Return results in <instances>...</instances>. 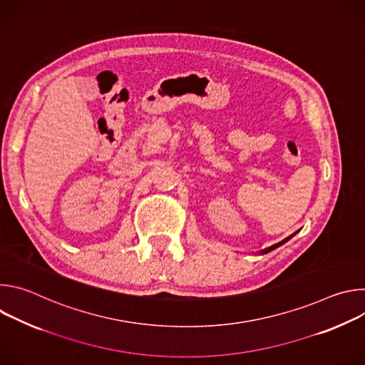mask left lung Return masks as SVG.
<instances>
[{
	"label": "left lung",
	"instance_id": "8db88e82",
	"mask_svg": "<svg viewBox=\"0 0 365 365\" xmlns=\"http://www.w3.org/2000/svg\"><path fill=\"white\" fill-rule=\"evenodd\" d=\"M296 234H297V231H296V232H294V234H292V235H290V237H287V238H284V240H283V241H280V242H277V244H274V245H272V247H269V248H264V250H262V251H259V254H267V252H270V251H273V250H276V248H277V247H280V245H283V244H284V242H287V241H289V240H290V238H292V237H294V235H296Z\"/></svg>",
	"mask_w": 365,
	"mask_h": 365
}]
</instances>
